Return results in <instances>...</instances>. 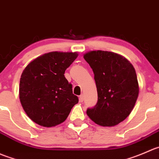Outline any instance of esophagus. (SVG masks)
Here are the masks:
<instances>
[{"label": "esophagus", "mask_w": 159, "mask_h": 159, "mask_svg": "<svg viewBox=\"0 0 159 159\" xmlns=\"http://www.w3.org/2000/svg\"><path fill=\"white\" fill-rule=\"evenodd\" d=\"M79 99H80V102H83V100H84V96H83V94H82V95L80 96Z\"/></svg>", "instance_id": "34e87169"}]
</instances>
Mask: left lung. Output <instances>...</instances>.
<instances>
[{"label": "left lung", "mask_w": 159, "mask_h": 159, "mask_svg": "<svg viewBox=\"0 0 159 159\" xmlns=\"http://www.w3.org/2000/svg\"><path fill=\"white\" fill-rule=\"evenodd\" d=\"M93 71L98 100L86 114L97 125L112 127L129 116L138 97L139 86L132 64L112 52L91 51L83 56Z\"/></svg>", "instance_id": "8db88e82"}]
</instances>
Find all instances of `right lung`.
I'll use <instances>...</instances> for the list:
<instances>
[{
  "label": "right lung",
  "instance_id": "1",
  "mask_svg": "<svg viewBox=\"0 0 159 159\" xmlns=\"http://www.w3.org/2000/svg\"><path fill=\"white\" fill-rule=\"evenodd\" d=\"M77 56V52L45 53L31 61L22 72L20 101L34 123L47 128L56 126L65 121L79 102L64 76Z\"/></svg>",
  "mask_w": 159,
  "mask_h": 159
}]
</instances>
